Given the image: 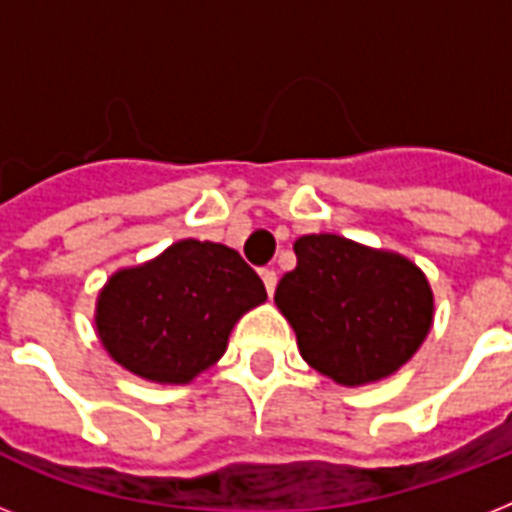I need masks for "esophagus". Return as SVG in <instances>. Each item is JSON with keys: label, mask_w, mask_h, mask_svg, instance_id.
<instances>
[{"label": "esophagus", "mask_w": 512, "mask_h": 512, "mask_svg": "<svg viewBox=\"0 0 512 512\" xmlns=\"http://www.w3.org/2000/svg\"><path fill=\"white\" fill-rule=\"evenodd\" d=\"M260 276H263V284H265V289H268V295H273V292H276V281H279L276 271H273V268H263V271H260Z\"/></svg>", "instance_id": "obj_1"}]
</instances>
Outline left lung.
<instances>
[{
  "label": "left lung",
  "mask_w": 512,
  "mask_h": 512,
  "mask_svg": "<svg viewBox=\"0 0 512 512\" xmlns=\"http://www.w3.org/2000/svg\"><path fill=\"white\" fill-rule=\"evenodd\" d=\"M297 268L273 303L292 324L300 356L337 385L396 374L433 327V289L409 257L337 233L295 241Z\"/></svg>",
  "instance_id": "8db88e82"
}]
</instances>
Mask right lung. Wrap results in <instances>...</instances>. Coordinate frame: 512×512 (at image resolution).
<instances>
[{
    "label": "right lung",
    "instance_id": "obj_1",
    "mask_svg": "<svg viewBox=\"0 0 512 512\" xmlns=\"http://www.w3.org/2000/svg\"><path fill=\"white\" fill-rule=\"evenodd\" d=\"M268 300L236 249L180 239L108 276L95 303L100 345L140 380L188 385L228 348L236 321Z\"/></svg>",
    "mask_w": 512,
    "mask_h": 512
}]
</instances>
